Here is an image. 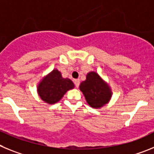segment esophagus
<instances>
[{
  "instance_id": "34e87169",
  "label": "esophagus",
  "mask_w": 154,
  "mask_h": 154,
  "mask_svg": "<svg viewBox=\"0 0 154 154\" xmlns=\"http://www.w3.org/2000/svg\"><path fill=\"white\" fill-rule=\"evenodd\" d=\"M74 84H75L76 87H78L80 85V80L77 79V80H74Z\"/></svg>"
}]
</instances>
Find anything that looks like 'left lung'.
<instances>
[{
    "label": "left lung",
    "mask_w": 154,
    "mask_h": 154,
    "mask_svg": "<svg viewBox=\"0 0 154 154\" xmlns=\"http://www.w3.org/2000/svg\"><path fill=\"white\" fill-rule=\"evenodd\" d=\"M87 103L94 108H100L107 103L112 93L109 86L95 72H90L80 85Z\"/></svg>",
    "instance_id": "obj_1"
}]
</instances>
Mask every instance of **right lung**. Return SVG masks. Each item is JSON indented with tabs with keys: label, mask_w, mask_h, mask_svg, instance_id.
Masks as SVG:
<instances>
[{
	"label": "right lung",
	"mask_w": 154,
	"mask_h": 154,
	"mask_svg": "<svg viewBox=\"0 0 154 154\" xmlns=\"http://www.w3.org/2000/svg\"><path fill=\"white\" fill-rule=\"evenodd\" d=\"M74 87V84L71 80L63 78L60 71L54 70L43 78L37 87V91L43 100L53 104L60 100L67 91Z\"/></svg>",
	"instance_id": "add662e5"
}]
</instances>
